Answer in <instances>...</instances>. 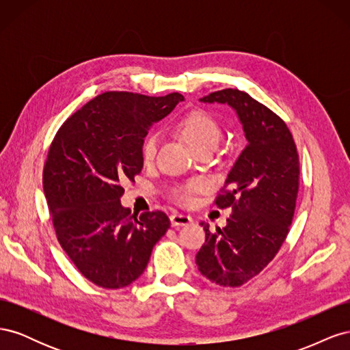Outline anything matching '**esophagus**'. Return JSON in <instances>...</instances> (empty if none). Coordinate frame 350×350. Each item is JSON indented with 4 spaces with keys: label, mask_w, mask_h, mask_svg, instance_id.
Here are the masks:
<instances>
[{
    "label": "esophagus",
    "mask_w": 350,
    "mask_h": 350,
    "mask_svg": "<svg viewBox=\"0 0 350 350\" xmlns=\"http://www.w3.org/2000/svg\"><path fill=\"white\" fill-rule=\"evenodd\" d=\"M193 224V217L181 215V213H172L171 215V225L172 226H187Z\"/></svg>",
    "instance_id": "34e87169"
}]
</instances>
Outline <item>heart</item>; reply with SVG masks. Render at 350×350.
Masks as SVG:
<instances>
[{"instance_id": "1", "label": "heart", "mask_w": 350, "mask_h": 350, "mask_svg": "<svg viewBox=\"0 0 350 350\" xmlns=\"http://www.w3.org/2000/svg\"><path fill=\"white\" fill-rule=\"evenodd\" d=\"M178 129L184 140L189 144L194 150H198L200 147L204 146H216L221 130L217 121L208 112L203 109H194L185 113L181 121L178 124ZM157 147V134L149 133L143 140L142 144V159L143 162L149 163L153 161ZM204 188V184L201 181H191L185 185L176 187L171 191V197L179 204H191L194 196Z\"/></svg>"}]
</instances>
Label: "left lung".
Wrapping results in <instances>:
<instances>
[{
  "label": "left lung",
  "instance_id": "8db88e82",
  "mask_svg": "<svg viewBox=\"0 0 350 350\" xmlns=\"http://www.w3.org/2000/svg\"><path fill=\"white\" fill-rule=\"evenodd\" d=\"M200 102L234 108L248 142L215 200L219 208H232L228 225L211 232L201 224L206 242L196 256L204 278L237 288L257 276L288 237L299 189V154L288 125L248 93L224 89Z\"/></svg>",
  "mask_w": 350,
  "mask_h": 350
}]
</instances>
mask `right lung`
<instances>
[{"label": "right lung", "instance_id": "1", "mask_svg": "<svg viewBox=\"0 0 350 350\" xmlns=\"http://www.w3.org/2000/svg\"><path fill=\"white\" fill-rule=\"evenodd\" d=\"M184 96L105 92L61 125L44 166V191L59 245L84 278L120 289L142 276L171 226L161 210L131 215L122 184L143 169L150 126Z\"/></svg>", "mask_w": 350, "mask_h": 350}]
</instances>
